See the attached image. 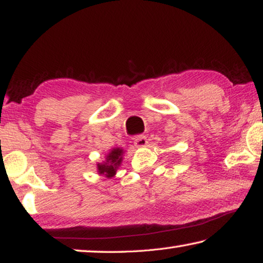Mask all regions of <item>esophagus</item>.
Wrapping results in <instances>:
<instances>
[{
	"instance_id": "obj_1",
	"label": "esophagus",
	"mask_w": 263,
	"mask_h": 263,
	"mask_svg": "<svg viewBox=\"0 0 263 263\" xmlns=\"http://www.w3.org/2000/svg\"><path fill=\"white\" fill-rule=\"evenodd\" d=\"M147 144V139L144 135H138L135 137V145L137 147H144Z\"/></svg>"
}]
</instances>
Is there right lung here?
I'll return each instance as SVG.
<instances>
[{
    "instance_id": "add662e5",
    "label": "right lung",
    "mask_w": 263,
    "mask_h": 263,
    "mask_svg": "<svg viewBox=\"0 0 263 263\" xmlns=\"http://www.w3.org/2000/svg\"><path fill=\"white\" fill-rule=\"evenodd\" d=\"M122 154L123 149L114 148L106 157V162L97 164L100 174H104L105 176L111 177L116 174V169L118 168L122 162Z\"/></svg>"
}]
</instances>
